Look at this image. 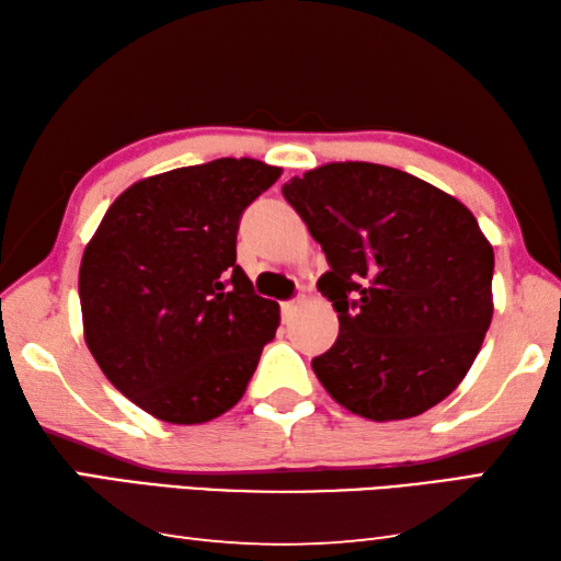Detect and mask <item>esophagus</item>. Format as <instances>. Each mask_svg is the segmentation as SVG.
<instances>
[{"instance_id": "esophagus-1", "label": "esophagus", "mask_w": 561, "mask_h": 561, "mask_svg": "<svg viewBox=\"0 0 561 561\" xmlns=\"http://www.w3.org/2000/svg\"><path fill=\"white\" fill-rule=\"evenodd\" d=\"M294 311H297V301H282V316H284V319H289Z\"/></svg>"}]
</instances>
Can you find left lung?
I'll list each match as a JSON object with an SVG mask.
<instances>
[{
  "label": "left lung",
  "instance_id": "obj_1",
  "mask_svg": "<svg viewBox=\"0 0 561 561\" xmlns=\"http://www.w3.org/2000/svg\"><path fill=\"white\" fill-rule=\"evenodd\" d=\"M329 272L339 339L311 368L365 420H410L466 378L493 319V248L463 203L407 171L345 161L282 186Z\"/></svg>",
  "mask_w": 561,
  "mask_h": 561
}]
</instances>
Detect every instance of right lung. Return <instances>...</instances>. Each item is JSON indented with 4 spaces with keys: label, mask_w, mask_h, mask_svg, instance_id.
Listing matches in <instances>:
<instances>
[{
    "label": "right lung",
    "mask_w": 561,
    "mask_h": 561,
    "mask_svg": "<svg viewBox=\"0 0 561 561\" xmlns=\"http://www.w3.org/2000/svg\"><path fill=\"white\" fill-rule=\"evenodd\" d=\"M254 159H216L129 186L80 262L85 343L141 410L201 424L245 394L279 304L236 262L240 218L279 179Z\"/></svg>",
    "instance_id": "right-lung-1"
}]
</instances>
